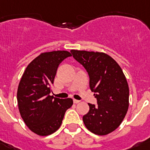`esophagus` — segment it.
I'll return each mask as SVG.
<instances>
[{
    "label": "esophagus",
    "mask_w": 150,
    "mask_h": 150,
    "mask_svg": "<svg viewBox=\"0 0 150 150\" xmlns=\"http://www.w3.org/2000/svg\"><path fill=\"white\" fill-rule=\"evenodd\" d=\"M74 103H75V104H76V103H80V100H76V99H74Z\"/></svg>",
    "instance_id": "obj_1"
}]
</instances>
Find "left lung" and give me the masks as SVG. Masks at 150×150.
<instances>
[{
  "label": "left lung",
  "mask_w": 150,
  "mask_h": 150,
  "mask_svg": "<svg viewBox=\"0 0 150 150\" xmlns=\"http://www.w3.org/2000/svg\"><path fill=\"white\" fill-rule=\"evenodd\" d=\"M73 57L88 72L89 87L97 105L88 103L83 117L90 132L105 135L121 124L129 105V88L122 69L112 57L103 52L71 50Z\"/></svg>",
  "instance_id": "8db88e82"
}]
</instances>
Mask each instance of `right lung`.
<instances>
[{
	"mask_svg": "<svg viewBox=\"0 0 150 150\" xmlns=\"http://www.w3.org/2000/svg\"><path fill=\"white\" fill-rule=\"evenodd\" d=\"M70 56L67 51L41 53L28 65L21 78L17 91L19 112L26 126L38 135L56 132L66 111L74 103L70 98L50 96L59 64Z\"/></svg>",
	"mask_w": 150,
	"mask_h": 150,
	"instance_id": "add662e5",
	"label": "right lung"
}]
</instances>
